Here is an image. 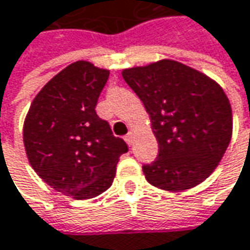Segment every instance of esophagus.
I'll return each mask as SVG.
<instances>
[{"mask_svg": "<svg viewBox=\"0 0 250 250\" xmlns=\"http://www.w3.org/2000/svg\"><path fill=\"white\" fill-rule=\"evenodd\" d=\"M125 140L128 146H131V145L134 143V133H133V131H128V133H127V136L125 137Z\"/></svg>", "mask_w": 250, "mask_h": 250, "instance_id": "esophagus-1", "label": "esophagus"}]
</instances>
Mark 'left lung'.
<instances>
[{"label":"left lung","mask_w":250,"mask_h":250,"mask_svg":"<svg viewBox=\"0 0 250 250\" xmlns=\"http://www.w3.org/2000/svg\"><path fill=\"white\" fill-rule=\"evenodd\" d=\"M145 104L159 143L143 166L150 185L182 192L206 180L232 139V107L223 88L206 74L174 60L123 70Z\"/></svg>","instance_id":"8db88e82"}]
</instances>
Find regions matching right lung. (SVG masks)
Segmentation results:
<instances>
[{"instance_id": "add662e5", "label": "right lung", "mask_w": 250, "mask_h": 250, "mask_svg": "<svg viewBox=\"0 0 250 250\" xmlns=\"http://www.w3.org/2000/svg\"><path fill=\"white\" fill-rule=\"evenodd\" d=\"M108 74L88 61L67 65L40 90L24 122L31 167L54 190L77 200L105 192L128 150L96 113Z\"/></svg>"}]
</instances>
